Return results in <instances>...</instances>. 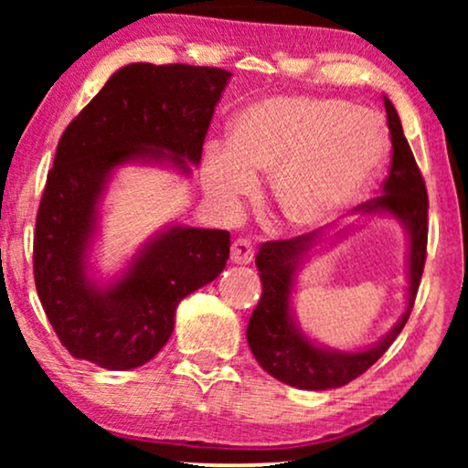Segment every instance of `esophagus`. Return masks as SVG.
<instances>
[{
  "instance_id": "34e87169",
  "label": "esophagus",
  "mask_w": 468,
  "mask_h": 468,
  "mask_svg": "<svg viewBox=\"0 0 468 468\" xmlns=\"http://www.w3.org/2000/svg\"><path fill=\"white\" fill-rule=\"evenodd\" d=\"M229 260H232L234 264H251L253 242L247 239H236L232 242V253H229Z\"/></svg>"
}]
</instances>
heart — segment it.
I'll use <instances>...</instances> for the list:
<instances>
[{
    "mask_svg": "<svg viewBox=\"0 0 468 468\" xmlns=\"http://www.w3.org/2000/svg\"><path fill=\"white\" fill-rule=\"evenodd\" d=\"M388 127L354 101L277 95L234 121L229 146H210L204 185L226 207L271 176L272 207L287 228L313 232L341 217L370 187L388 157Z\"/></svg>",
    "mask_w": 468,
    "mask_h": 468,
    "instance_id": "1",
    "label": "heart"
}]
</instances>
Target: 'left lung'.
<instances>
[{"instance_id":"1","label":"left lung","mask_w":468,"mask_h":468,"mask_svg":"<svg viewBox=\"0 0 468 468\" xmlns=\"http://www.w3.org/2000/svg\"><path fill=\"white\" fill-rule=\"evenodd\" d=\"M388 127L392 136V165L383 181L381 196L360 204L362 215H392L409 236L407 253V309L381 341L360 351H338L311 341L300 330L292 309V292L300 266L322 240L309 232L290 240H272L260 247L255 266L260 271L261 298L247 325V343L260 367L274 379L300 389H332L354 381L386 354L394 338L405 328L411 315L426 261L428 242V194L424 178L402 132L399 112L392 101L383 98ZM349 228L338 232L343 239Z\"/></svg>"}]
</instances>
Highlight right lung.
<instances>
[{"label":"right lung","instance_id":"1","mask_svg":"<svg viewBox=\"0 0 468 468\" xmlns=\"http://www.w3.org/2000/svg\"><path fill=\"white\" fill-rule=\"evenodd\" d=\"M228 69L130 63L66 127L47 176L34 234V277L50 325L79 360L108 370L153 360L175 330L178 303L217 279L229 258L226 229L176 223L100 283L89 249L100 202L125 164H165L191 175L202 159Z\"/></svg>","mask_w":468,"mask_h":468}]
</instances>
